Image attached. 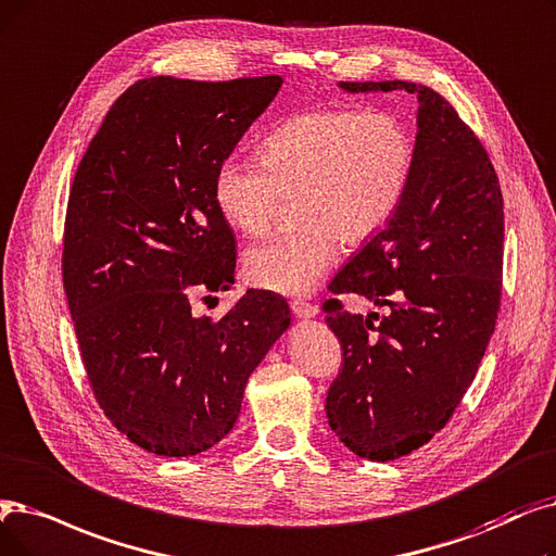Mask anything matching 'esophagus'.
Segmentation results:
<instances>
[{
    "mask_svg": "<svg viewBox=\"0 0 556 556\" xmlns=\"http://www.w3.org/2000/svg\"><path fill=\"white\" fill-rule=\"evenodd\" d=\"M291 308H293V313H295L298 318H313V316H318V311H320V306H318V304L304 302V300H295V302H291Z\"/></svg>",
    "mask_w": 556,
    "mask_h": 556,
    "instance_id": "obj_1",
    "label": "esophagus"
}]
</instances>
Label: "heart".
<instances>
[{"label": "heart", "mask_w": 556, "mask_h": 556, "mask_svg": "<svg viewBox=\"0 0 556 556\" xmlns=\"http://www.w3.org/2000/svg\"><path fill=\"white\" fill-rule=\"evenodd\" d=\"M416 163V138L393 111L313 109L288 117L261 142V163L229 156L213 179L223 218L261 236L283 198H295L300 227L245 254L252 283L279 295H306L338 252V236L361 245L402 206Z\"/></svg>", "instance_id": "1"}]
</instances>
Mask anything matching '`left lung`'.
<instances>
[{
	"instance_id": "obj_1",
	"label": "left lung",
	"mask_w": 556,
	"mask_h": 556,
	"mask_svg": "<svg viewBox=\"0 0 556 556\" xmlns=\"http://www.w3.org/2000/svg\"><path fill=\"white\" fill-rule=\"evenodd\" d=\"M348 92L418 94L416 163L395 218L333 277V295L389 306L379 325L323 304L343 366L327 393L333 433L393 462L429 443L472 383L502 295L504 202L484 144L454 106L412 81H341Z\"/></svg>"
}]
</instances>
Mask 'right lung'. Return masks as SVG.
<instances>
[{"label":"right lung","instance_id":"obj_1","mask_svg":"<svg viewBox=\"0 0 556 556\" xmlns=\"http://www.w3.org/2000/svg\"><path fill=\"white\" fill-rule=\"evenodd\" d=\"M281 81H136L70 188L63 286L88 383L113 427L159 456L223 441L250 375L291 327L268 291H248L218 323L190 308L195 291L233 283L236 238L213 179Z\"/></svg>","mask_w":556,"mask_h":556}]
</instances>
